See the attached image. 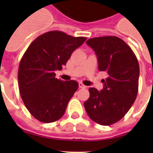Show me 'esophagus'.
Masks as SVG:
<instances>
[{"label":"esophagus","instance_id":"esophagus-1","mask_svg":"<svg viewBox=\"0 0 153 153\" xmlns=\"http://www.w3.org/2000/svg\"><path fill=\"white\" fill-rule=\"evenodd\" d=\"M79 88H86V86H85L83 83H82V82H79Z\"/></svg>","mask_w":153,"mask_h":153}]
</instances>
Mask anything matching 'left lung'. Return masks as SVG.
I'll use <instances>...</instances> for the list:
<instances>
[{"mask_svg":"<svg viewBox=\"0 0 153 153\" xmlns=\"http://www.w3.org/2000/svg\"><path fill=\"white\" fill-rule=\"evenodd\" d=\"M86 44L95 51L98 69L108 74L102 91L89 88L84 107L91 120L102 126L120 121L135 102L140 67L137 56L126 42L117 36L95 37Z\"/></svg>","mask_w":153,"mask_h":153,"instance_id":"8db88e82","label":"left lung"}]
</instances>
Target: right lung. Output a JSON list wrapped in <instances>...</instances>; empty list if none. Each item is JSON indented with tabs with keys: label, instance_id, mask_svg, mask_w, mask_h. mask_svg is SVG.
I'll list each match as a JSON object with an SVG mask.
<instances>
[{
	"label": "right lung",
	"instance_id": "1",
	"mask_svg": "<svg viewBox=\"0 0 153 153\" xmlns=\"http://www.w3.org/2000/svg\"><path fill=\"white\" fill-rule=\"evenodd\" d=\"M86 39L50 31L37 37L21 58L18 70L20 96L27 110L38 121L51 123L64 114L79 83L56 79L55 72L62 70L73 51Z\"/></svg>",
	"mask_w": 153,
	"mask_h": 153
}]
</instances>
